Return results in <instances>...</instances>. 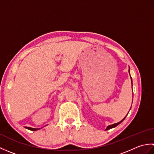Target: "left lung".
Masks as SVG:
<instances>
[{"mask_svg":"<svg viewBox=\"0 0 154 154\" xmlns=\"http://www.w3.org/2000/svg\"><path fill=\"white\" fill-rule=\"evenodd\" d=\"M129 73H130V69H129ZM131 79H132V77H131ZM127 116V115H126ZM126 116H125V118L126 117ZM125 118H124V119L122 120H121L120 121V122H118V123H116V124H112V125H110V126H108L107 128H106V130H109V129H110V128H114V127H116V126H118V125H119V124H120L121 122H122V121L124 120V119H125Z\"/></svg>","mask_w":154,"mask_h":154,"instance_id":"1","label":"left lung"}]
</instances>
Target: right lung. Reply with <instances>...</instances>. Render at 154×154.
<instances>
[{"label":"right lung","instance_id":"obj_1","mask_svg":"<svg viewBox=\"0 0 154 154\" xmlns=\"http://www.w3.org/2000/svg\"><path fill=\"white\" fill-rule=\"evenodd\" d=\"M26 128H27L30 130H32V131H35V130H39V128H30V127H26Z\"/></svg>","mask_w":154,"mask_h":154}]
</instances>
